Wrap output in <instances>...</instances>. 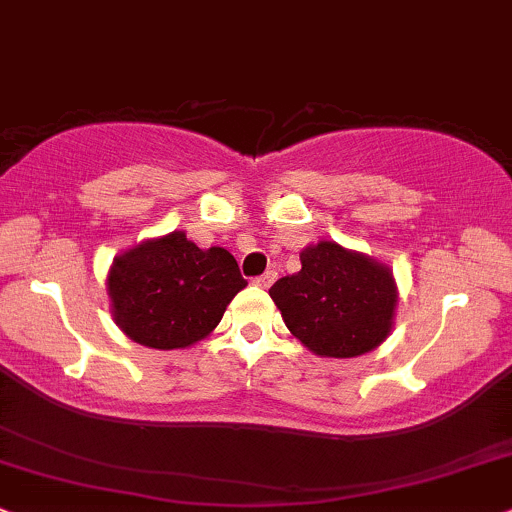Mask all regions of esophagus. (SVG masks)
<instances>
[{
  "label": "esophagus",
  "instance_id": "esophagus-1",
  "mask_svg": "<svg viewBox=\"0 0 512 512\" xmlns=\"http://www.w3.org/2000/svg\"><path fill=\"white\" fill-rule=\"evenodd\" d=\"M275 277H277L275 270H268V273H263V275L254 277V285H256V287H263V289H268V287L273 285V282H275Z\"/></svg>",
  "mask_w": 512,
  "mask_h": 512
}]
</instances>
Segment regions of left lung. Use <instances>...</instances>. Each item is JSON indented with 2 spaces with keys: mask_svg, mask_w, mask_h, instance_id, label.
Instances as JSON below:
<instances>
[{
  "mask_svg": "<svg viewBox=\"0 0 512 512\" xmlns=\"http://www.w3.org/2000/svg\"><path fill=\"white\" fill-rule=\"evenodd\" d=\"M289 332L325 358H356L389 337L399 292L389 266L318 242L301 251V270L270 287Z\"/></svg>",
  "mask_w": 512,
  "mask_h": 512,
  "instance_id": "1",
  "label": "left lung"
}]
</instances>
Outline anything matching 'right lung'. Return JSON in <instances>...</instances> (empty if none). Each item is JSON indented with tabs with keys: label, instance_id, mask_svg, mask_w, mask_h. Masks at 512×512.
I'll use <instances>...</instances> for the list:
<instances>
[{
	"label": "right lung",
	"instance_id": "add662e5",
	"mask_svg": "<svg viewBox=\"0 0 512 512\" xmlns=\"http://www.w3.org/2000/svg\"><path fill=\"white\" fill-rule=\"evenodd\" d=\"M246 280L223 246L199 249L182 230L113 258L106 292L116 325L149 349H187L208 337Z\"/></svg>",
	"mask_w": 512,
	"mask_h": 512
}]
</instances>
